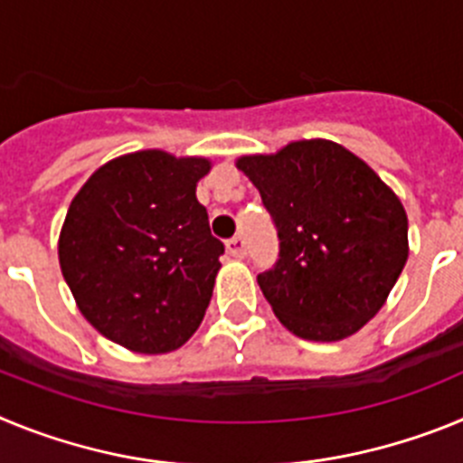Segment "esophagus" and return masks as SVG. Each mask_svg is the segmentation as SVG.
Returning <instances> with one entry per match:
<instances>
[{"label":"esophagus","mask_w":463,"mask_h":463,"mask_svg":"<svg viewBox=\"0 0 463 463\" xmlns=\"http://www.w3.org/2000/svg\"><path fill=\"white\" fill-rule=\"evenodd\" d=\"M227 250L229 255L236 257V260H241V257H245V239L243 236H234V239L227 241Z\"/></svg>","instance_id":"1"}]
</instances>
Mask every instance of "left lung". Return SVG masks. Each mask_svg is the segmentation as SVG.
Returning <instances> with one entry per match:
<instances>
[{"mask_svg":"<svg viewBox=\"0 0 463 463\" xmlns=\"http://www.w3.org/2000/svg\"><path fill=\"white\" fill-rule=\"evenodd\" d=\"M260 190L280 252L257 276L278 320L306 341L353 336L383 308L408 260L399 196L325 138L236 162Z\"/></svg>","mask_w":463,"mask_h":463,"instance_id":"obj_1","label":"left lung"}]
</instances>
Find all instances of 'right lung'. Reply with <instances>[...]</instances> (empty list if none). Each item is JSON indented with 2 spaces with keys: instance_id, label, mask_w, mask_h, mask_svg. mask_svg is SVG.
<instances>
[{
  "instance_id": "1",
  "label": "right lung",
  "mask_w": 463,
  "mask_h": 463,
  "mask_svg": "<svg viewBox=\"0 0 463 463\" xmlns=\"http://www.w3.org/2000/svg\"><path fill=\"white\" fill-rule=\"evenodd\" d=\"M208 171L203 157L138 150L99 166L69 206L64 280L85 320L132 353H171L202 325L224 252L196 202Z\"/></svg>"
}]
</instances>
